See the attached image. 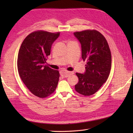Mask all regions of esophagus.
Instances as JSON below:
<instances>
[{"instance_id": "34e87169", "label": "esophagus", "mask_w": 133, "mask_h": 133, "mask_svg": "<svg viewBox=\"0 0 133 133\" xmlns=\"http://www.w3.org/2000/svg\"><path fill=\"white\" fill-rule=\"evenodd\" d=\"M72 74L73 72L71 71H61V75L64 78L68 77L70 75H71Z\"/></svg>"}]
</instances>
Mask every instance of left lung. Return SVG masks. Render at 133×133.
Segmentation results:
<instances>
[{"instance_id":"1","label":"left lung","mask_w":133,"mask_h":133,"mask_svg":"<svg viewBox=\"0 0 133 133\" xmlns=\"http://www.w3.org/2000/svg\"><path fill=\"white\" fill-rule=\"evenodd\" d=\"M81 42L82 58L86 62L84 74L76 73L78 83L75 91L84 96L97 92L110 74L111 55L108 43L101 32L95 30H86L74 33Z\"/></svg>"}]
</instances>
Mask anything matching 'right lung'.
<instances>
[{"mask_svg": "<svg viewBox=\"0 0 133 133\" xmlns=\"http://www.w3.org/2000/svg\"><path fill=\"white\" fill-rule=\"evenodd\" d=\"M60 32L37 30L28 35L20 48L17 66L19 77L32 94L49 97L57 87L59 72L44 64L53 42Z\"/></svg>", "mask_w": 133, "mask_h": 133, "instance_id": "obj_1", "label": "right lung"}]
</instances>
